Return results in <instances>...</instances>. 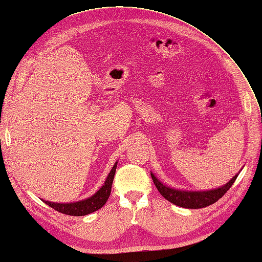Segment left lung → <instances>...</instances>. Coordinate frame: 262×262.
Here are the masks:
<instances>
[{"mask_svg":"<svg viewBox=\"0 0 262 262\" xmlns=\"http://www.w3.org/2000/svg\"><path fill=\"white\" fill-rule=\"evenodd\" d=\"M151 177L158 191L162 194L164 199H167L171 203H173V205L182 207V208L200 209V208L208 207L210 205H213L214 202H216L220 198H222L223 194H225L227 191L231 188L235 179H237L238 174L234 176L232 179L227 184H225L223 187H220L214 190H209V191L176 190V189L164 186L163 183H161L155 176H153V173H151Z\"/></svg>","mask_w":262,"mask_h":262,"instance_id":"8db88e82","label":"left lung"}]
</instances>
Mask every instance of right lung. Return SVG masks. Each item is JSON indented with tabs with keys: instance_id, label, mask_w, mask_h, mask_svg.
I'll return each mask as SVG.
<instances>
[{
	"instance_id": "add662e5",
	"label": "right lung",
	"mask_w": 262,
	"mask_h": 262,
	"mask_svg": "<svg viewBox=\"0 0 262 262\" xmlns=\"http://www.w3.org/2000/svg\"><path fill=\"white\" fill-rule=\"evenodd\" d=\"M117 165H118V162H116V164L113 165L112 170L110 171V173L107 176L106 180L104 182V186H102V188L98 191V192L93 194L91 198H89V199L78 201L74 203H54V202H49V201H43V202L47 203V205L50 206L51 208L56 210V211L68 214V215L80 216V215H86L89 213L97 211V210L103 207L105 205V202L107 201V199H109L114 174H116Z\"/></svg>"
}]
</instances>
